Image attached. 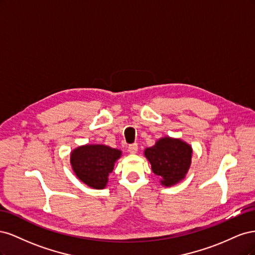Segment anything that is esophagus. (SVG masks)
Wrapping results in <instances>:
<instances>
[{"label": "esophagus", "instance_id": "obj_1", "mask_svg": "<svg viewBox=\"0 0 255 255\" xmlns=\"http://www.w3.org/2000/svg\"><path fill=\"white\" fill-rule=\"evenodd\" d=\"M128 151L130 154H136L137 151H138V145H137V143L129 144L128 148Z\"/></svg>", "mask_w": 255, "mask_h": 255}]
</instances>
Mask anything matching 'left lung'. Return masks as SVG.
Returning a JSON list of instances; mask_svg holds the SVG:
<instances>
[{
  "instance_id": "left-lung-1",
  "label": "left lung",
  "mask_w": 255,
  "mask_h": 255,
  "mask_svg": "<svg viewBox=\"0 0 255 255\" xmlns=\"http://www.w3.org/2000/svg\"><path fill=\"white\" fill-rule=\"evenodd\" d=\"M152 171L160 177V184L171 187L186 176L192 157V148L180 138L161 137L153 146L144 150Z\"/></svg>"
}]
</instances>
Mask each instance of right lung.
Instances as JSON below:
<instances>
[{"label":"right lung","mask_w":255,"mask_h":255,"mask_svg":"<svg viewBox=\"0 0 255 255\" xmlns=\"http://www.w3.org/2000/svg\"><path fill=\"white\" fill-rule=\"evenodd\" d=\"M121 150L105 144H84L71 151L70 164L78 179L94 189H104Z\"/></svg>","instance_id":"add662e5"}]
</instances>
